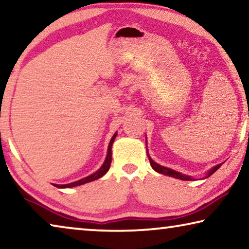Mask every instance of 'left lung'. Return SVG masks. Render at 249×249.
<instances>
[{
	"instance_id": "1",
	"label": "left lung",
	"mask_w": 249,
	"mask_h": 249,
	"mask_svg": "<svg viewBox=\"0 0 249 249\" xmlns=\"http://www.w3.org/2000/svg\"><path fill=\"white\" fill-rule=\"evenodd\" d=\"M148 159H149V163H151V166L153 167L154 171H156L157 173H160V174L174 177V178L181 179V180H193V177H191V176L180 174L179 172H176V171H174V169H171V168H168V167L161 166V165L155 163V161H154L149 156H148ZM222 164H223V163H222ZM222 164H218V165H216V166L213 167V168L211 169V171L207 173L206 177H210L211 175L214 174V173L217 171V169H218L220 166H222Z\"/></svg>"
}]
</instances>
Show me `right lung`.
<instances>
[{"mask_svg":"<svg viewBox=\"0 0 249 249\" xmlns=\"http://www.w3.org/2000/svg\"><path fill=\"white\" fill-rule=\"evenodd\" d=\"M115 137H116V133L114 134L112 139H110V142H109V144H108V149H107V155H106V159H105L104 164L102 165L101 168L98 169V171H96L92 175L85 177V178H82L80 180L74 181V183H70V184H65V185L54 184V186H56L58 188H70V187H74V186H80V185H83V184H85V183H89V181H93V180H95V179H98V178H101L102 176H104L106 173L108 172L109 166H110V163H112V145H113L114 140H115Z\"/></svg>","mask_w":249,"mask_h":249,"instance_id":"right-lung-1","label":"right lung"}]
</instances>
